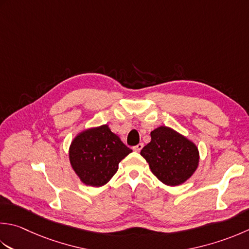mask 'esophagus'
<instances>
[{
	"label": "esophagus",
	"mask_w": 249,
	"mask_h": 249,
	"mask_svg": "<svg viewBox=\"0 0 249 249\" xmlns=\"http://www.w3.org/2000/svg\"><path fill=\"white\" fill-rule=\"evenodd\" d=\"M142 148H143V143H139L137 145H135V147L133 148V150L136 151V152H140L141 149H142Z\"/></svg>",
	"instance_id": "esophagus-1"
}]
</instances>
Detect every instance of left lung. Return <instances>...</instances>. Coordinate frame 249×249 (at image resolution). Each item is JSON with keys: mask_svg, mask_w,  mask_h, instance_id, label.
Segmentation results:
<instances>
[{"mask_svg": "<svg viewBox=\"0 0 249 249\" xmlns=\"http://www.w3.org/2000/svg\"><path fill=\"white\" fill-rule=\"evenodd\" d=\"M140 154L154 176L167 186H179L192 176L198 162V149L191 140L166 126L151 131V141Z\"/></svg>", "mask_w": 249, "mask_h": 249, "instance_id": "1", "label": "left lung"}]
</instances>
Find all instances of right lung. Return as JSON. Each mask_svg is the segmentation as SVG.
Instances as JSON below:
<instances>
[{"instance_id":"right-lung-1","label":"right lung","mask_w":249,"mask_h":249,"mask_svg":"<svg viewBox=\"0 0 249 249\" xmlns=\"http://www.w3.org/2000/svg\"><path fill=\"white\" fill-rule=\"evenodd\" d=\"M131 152L108 125L83 130L69 149L71 166L86 186L101 187L118 172L119 163Z\"/></svg>"}]
</instances>
